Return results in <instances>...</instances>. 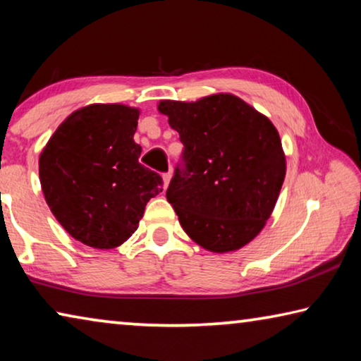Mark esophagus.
I'll return each instance as SVG.
<instances>
[{"label":"esophagus","instance_id":"obj_1","mask_svg":"<svg viewBox=\"0 0 361 361\" xmlns=\"http://www.w3.org/2000/svg\"><path fill=\"white\" fill-rule=\"evenodd\" d=\"M162 178H164V186H169V183H170V180H172V172H167V173H164L162 175Z\"/></svg>","mask_w":361,"mask_h":361}]
</instances>
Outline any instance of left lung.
Wrapping results in <instances>:
<instances>
[{
	"label": "left lung",
	"instance_id": "8db88e82",
	"mask_svg": "<svg viewBox=\"0 0 361 361\" xmlns=\"http://www.w3.org/2000/svg\"><path fill=\"white\" fill-rule=\"evenodd\" d=\"M157 109L185 145V166L167 189L181 228L213 253L245 247L271 218L285 180L277 129L232 94L161 100Z\"/></svg>",
	"mask_w": 361,
	"mask_h": 361
}]
</instances>
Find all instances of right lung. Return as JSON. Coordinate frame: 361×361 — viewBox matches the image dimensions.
I'll list each match as a JSON object with an SVG mask.
<instances>
[{
    "mask_svg": "<svg viewBox=\"0 0 361 361\" xmlns=\"http://www.w3.org/2000/svg\"><path fill=\"white\" fill-rule=\"evenodd\" d=\"M140 109L94 103L73 111L39 154L49 209L73 239L111 250L137 231L145 207L164 181L138 162Z\"/></svg>",
    "mask_w": 361,
    "mask_h": 361,
    "instance_id": "add662e5",
    "label": "right lung"
}]
</instances>
